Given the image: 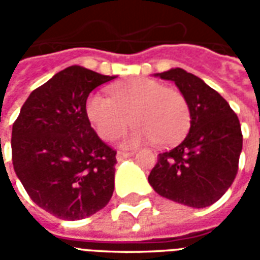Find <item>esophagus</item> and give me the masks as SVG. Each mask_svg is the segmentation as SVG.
I'll use <instances>...</instances> for the list:
<instances>
[{
  "mask_svg": "<svg viewBox=\"0 0 260 260\" xmlns=\"http://www.w3.org/2000/svg\"><path fill=\"white\" fill-rule=\"evenodd\" d=\"M131 156H134V153L118 152V153H117V161H124L125 158L131 157Z\"/></svg>",
  "mask_w": 260,
  "mask_h": 260,
  "instance_id": "esophagus-1",
  "label": "esophagus"
}]
</instances>
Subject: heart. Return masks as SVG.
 I'll return each instance as SVG.
<instances>
[{"mask_svg": "<svg viewBox=\"0 0 260 260\" xmlns=\"http://www.w3.org/2000/svg\"><path fill=\"white\" fill-rule=\"evenodd\" d=\"M108 91L110 99L91 94L85 106L86 117L103 141L117 139L129 121L136 128L125 139V146L153 141L158 146H170L189 128L191 113L184 94L157 80L128 79L113 85Z\"/></svg>", "mask_w": 260, "mask_h": 260, "instance_id": "obj_1", "label": "heart"}]
</instances>
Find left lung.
I'll return each instance as SVG.
<instances>
[{
	"label": "left lung",
	"instance_id": "8db88e82",
	"mask_svg": "<svg viewBox=\"0 0 260 260\" xmlns=\"http://www.w3.org/2000/svg\"><path fill=\"white\" fill-rule=\"evenodd\" d=\"M156 76L173 80L184 94L191 128L180 145L158 154L149 184L170 201L195 209L210 206L225 193L238 171L240 119L217 91L182 68Z\"/></svg>",
	"mask_w": 260,
	"mask_h": 260
}]
</instances>
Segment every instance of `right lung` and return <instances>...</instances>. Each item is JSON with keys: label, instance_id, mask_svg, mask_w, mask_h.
<instances>
[{"label": "right lung", "instance_id": "add662e5", "mask_svg": "<svg viewBox=\"0 0 260 260\" xmlns=\"http://www.w3.org/2000/svg\"><path fill=\"white\" fill-rule=\"evenodd\" d=\"M117 76L79 65L59 71L30 93L12 126V163L37 206L61 220L89 217L114 192L115 150L86 117L93 89Z\"/></svg>", "mask_w": 260, "mask_h": 260}]
</instances>
